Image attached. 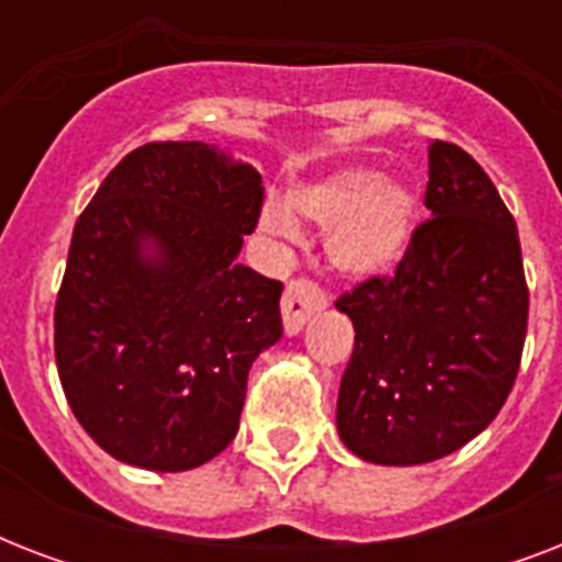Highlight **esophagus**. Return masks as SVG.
Instances as JSON below:
<instances>
[{
    "instance_id": "34e87169",
    "label": "esophagus",
    "mask_w": 562,
    "mask_h": 562,
    "mask_svg": "<svg viewBox=\"0 0 562 562\" xmlns=\"http://www.w3.org/2000/svg\"><path fill=\"white\" fill-rule=\"evenodd\" d=\"M326 306V294L321 291L315 280L297 277L289 282L285 297H282V321H285V333L297 335L308 317Z\"/></svg>"
}]
</instances>
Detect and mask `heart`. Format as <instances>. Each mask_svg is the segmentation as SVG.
<instances>
[{
  "mask_svg": "<svg viewBox=\"0 0 562 562\" xmlns=\"http://www.w3.org/2000/svg\"><path fill=\"white\" fill-rule=\"evenodd\" d=\"M289 210L326 233V256L344 273L370 277L402 256L414 221V198L393 187L382 171L347 169L289 194ZM262 227L289 236L291 221L277 206L265 210Z\"/></svg>",
  "mask_w": 562,
  "mask_h": 562,
  "instance_id": "heart-1",
  "label": "heart"
}]
</instances>
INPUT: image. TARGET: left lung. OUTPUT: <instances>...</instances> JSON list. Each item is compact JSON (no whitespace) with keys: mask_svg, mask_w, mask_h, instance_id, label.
<instances>
[{"mask_svg":"<svg viewBox=\"0 0 562 562\" xmlns=\"http://www.w3.org/2000/svg\"><path fill=\"white\" fill-rule=\"evenodd\" d=\"M426 210L393 273L335 300L356 329L338 393L350 452L414 467L458 452L496 419L528 333V282L510 210L452 143L428 148Z\"/></svg>","mask_w":562,"mask_h":562,"instance_id":"obj_1","label":"left lung"}]
</instances>
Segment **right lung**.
Wrapping results in <instances>:
<instances>
[{"label":"right lung","mask_w":562,"mask_h":562,"mask_svg":"<svg viewBox=\"0 0 562 562\" xmlns=\"http://www.w3.org/2000/svg\"><path fill=\"white\" fill-rule=\"evenodd\" d=\"M262 203L245 162L148 143L75 221L55 361L72 414L116 461L183 472L236 437L250 364L282 335V282L236 262Z\"/></svg>","instance_id":"1"}]
</instances>
